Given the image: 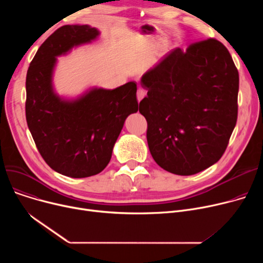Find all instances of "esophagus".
Here are the masks:
<instances>
[{"mask_svg":"<svg viewBox=\"0 0 263 263\" xmlns=\"http://www.w3.org/2000/svg\"><path fill=\"white\" fill-rule=\"evenodd\" d=\"M136 96H137V100L141 101L144 98V97L146 96V90L143 89V88H139V89H137Z\"/></svg>","mask_w":263,"mask_h":263,"instance_id":"obj_1","label":"esophagus"}]
</instances>
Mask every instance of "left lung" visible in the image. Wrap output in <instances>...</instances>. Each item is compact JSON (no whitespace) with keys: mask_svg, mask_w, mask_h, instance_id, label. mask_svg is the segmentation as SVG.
I'll list each match as a JSON object with an SVG mask.
<instances>
[{"mask_svg":"<svg viewBox=\"0 0 263 263\" xmlns=\"http://www.w3.org/2000/svg\"><path fill=\"white\" fill-rule=\"evenodd\" d=\"M140 113L159 166L190 176L212 166L228 145L238 117L239 73L215 39L174 49L141 79Z\"/></svg>","mask_w":263,"mask_h":263,"instance_id":"left-lung-1","label":"left lung"}]
</instances>
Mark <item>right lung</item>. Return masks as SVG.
<instances>
[{"instance_id": "add662e5", "label": "right lung", "mask_w": 263, "mask_h": 263, "mask_svg": "<svg viewBox=\"0 0 263 263\" xmlns=\"http://www.w3.org/2000/svg\"><path fill=\"white\" fill-rule=\"evenodd\" d=\"M99 36L88 24L60 27L40 46L26 73L25 115L37 149L53 171L71 178L106 167L124 121L139 109L133 81L115 89L92 86L77 97L55 90L58 58Z\"/></svg>"}]
</instances>
